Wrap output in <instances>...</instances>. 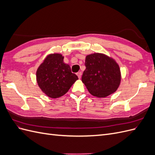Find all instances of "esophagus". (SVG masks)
Here are the masks:
<instances>
[{
  "label": "esophagus",
  "mask_w": 155,
  "mask_h": 155,
  "mask_svg": "<svg viewBox=\"0 0 155 155\" xmlns=\"http://www.w3.org/2000/svg\"><path fill=\"white\" fill-rule=\"evenodd\" d=\"M77 76H78V77L79 79H80L81 77V72H78V73H77Z\"/></svg>",
  "instance_id": "34e87169"
}]
</instances>
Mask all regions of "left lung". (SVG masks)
Wrapping results in <instances>:
<instances>
[{
  "instance_id": "left-lung-1",
  "label": "left lung",
  "mask_w": 155,
  "mask_h": 155,
  "mask_svg": "<svg viewBox=\"0 0 155 155\" xmlns=\"http://www.w3.org/2000/svg\"><path fill=\"white\" fill-rule=\"evenodd\" d=\"M86 69L82 82L91 94L97 97H105L118 88L121 75L116 60L102 53H94L85 58Z\"/></svg>"
}]
</instances>
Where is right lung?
Instances as JSON below:
<instances>
[{
	"label": "right lung",
	"mask_w": 155,
	"mask_h": 155,
	"mask_svg": "<svg viewBox=\"0 0 155 155\" xmlns=\"http://www.w3.org/2000/svg\"><path fill=\"white\" fill-rule=\"evenodd\" d=\"M64 56L58 53L46 55L36 71L37 85L44 94L58 98L66 94L78 78L64 63Z\"/></svg>",
	"instance_id": "right-lung-1"
}]
</instances>
